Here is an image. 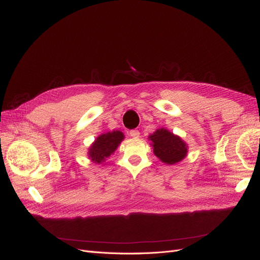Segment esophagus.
Wrapping results in <instances>:
<instances>
[{
  "label": "esophagus",
  "instance_id": "obj_1",
  "mask_svg": "<svg viewBox=\"0 0 260 260\" xmlns=\"http://www.w3.org/2000/svg\"><path fill=\"white\" fill-rule=\"evenodd\" d=\"M129 135H130V137H131V138H133V139H137V138H139V137H140V132H139L138 130H131Z\"/></svg>",
  "mask_w": 260,
  "mask_h": 260
}]
</instances>
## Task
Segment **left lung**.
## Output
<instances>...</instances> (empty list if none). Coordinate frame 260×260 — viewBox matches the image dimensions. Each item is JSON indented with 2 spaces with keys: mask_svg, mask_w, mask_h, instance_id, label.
Returning <instances> with one entry per match:
<instances>
[{
  "mask_svg": "<svg viewBox=\"0 0 260 260\" xmlns=\"http://www.w3.org/2000/svg\"><path fill=\"white\" fill-rule=\"evenodd\" d=\"M148 140L151 141L155 156L166 165H176L187 155V144L166 128L157 129L148 137Z\"/></svg>",
  "mask_w": 260,
  "mask_h": 260,
  "instance_id": "left-lung-1",
  "label": "left lung"
}]
</instances>
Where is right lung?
<instances>
[{"instance_id":"obj_1","label":"right lung","mask_w":260,"mask_h":260,"mask_svg":"<svg viewBox=\"0 0 260 260\" xmlns=\"http://www.w3.org/2000/svg\"><path fill=\"white\" fill-rule=\"evenodd\" d=\"M124 135L121 131L113 130L100 135L89 147L88 157L93 164H102L115 153L117 147L122 142Z\"/></svg>"}]
</instances>
